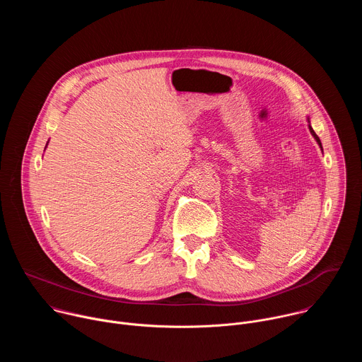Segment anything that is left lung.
Wrapping results in <instances>:
<instances>
[{
  "instance_id": "obj_1",
  "label": "left lung",
  "mask_w": 362,
  "mask_h": 362,
  "mask_svg": "<svg viewBox=\"0 0 362 362\" xmlns=\"http://www.w3.org/2000/svg\"><path fill=\"white\" fill-rule=\"evenodd\" d=\"M309 130H311V133H313V136H314V137H315V140H317V141H318V144H320V146H321V140H320V137H318V136H317V133H315V132H314V130H313V127H309Z\"/></svg>"
}]
</instances>
